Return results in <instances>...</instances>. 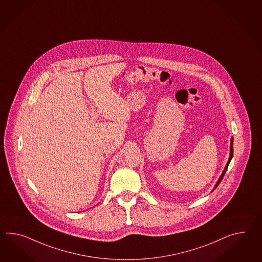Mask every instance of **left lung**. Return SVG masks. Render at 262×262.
<instances>
[{
  "label": "left lung",
  "mask_w": 262,
  "mask_h": 262,
  "mask_svg": "<svg viewBox=\"0 0 262 262\" xmlns=\"http://www.w3.org/2000/svg\"><path fill=\"white\" fill-rule=\"evenodd\" d=\"M233 142H234V138L233 137H231V143H230V155H229V159L227 161V164H226V166L224 167V171L222 173V175L220 176V178L217 181V183H216V185L214 186V188H213V190L212 192L214 191L216 188H217V185H220V183L222 182V180L224 178V174L226 172V170H227V167L229 166V163L231 162V160L233 158Z\"/></svg>",
  "instance_id": "1"
}]
</instances>
